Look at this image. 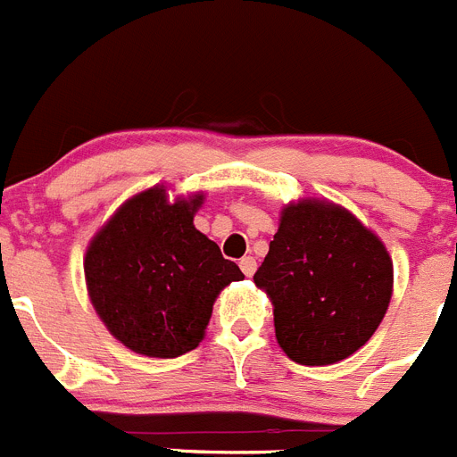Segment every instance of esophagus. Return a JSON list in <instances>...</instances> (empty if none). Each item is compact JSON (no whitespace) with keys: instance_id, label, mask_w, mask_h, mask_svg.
<instances>
[{"instance_id":"esophagus-1","label":"esophagus","mask_w":457,"mask_h":457,"mask_svg":"<svg viewBox=\"0 0 457 457\" xmlns=\"http://www.w3.org/2000/svg\"><path fill=\"white\" fill-rule=\"evenodd\" d=\"M239 267H241V271L245 273V276H253V273H255V269H257V262H255V257H241V262H239Z\"/></svg>"}]
</instances>
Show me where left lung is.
Segmentation results:
<instances>
[{"label": "left lung", "instance_id": "left-lung-1", "mask_svg": "<svg viewBox=\"0 0 457 457\" xmlns=\"http://www.w3.org/2000/svg\"><path fill=\"white\" fill-rule=\"evenodd\" d=\"M273 303L276 340L301 366L361 349L386 315L394 262L354 213L327 200L289 202L253 276Z\"/></svg>", "mask_w": 457, "mask_h": 457}]
</instances>
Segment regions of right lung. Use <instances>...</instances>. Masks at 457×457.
Segmentation results:
<instances>
[{
  "instance_id": "obj_1",
  "label": "right lung",
  "mask_w": 457,
  "mask_h": 457,
  "mask_svg": "<svg viewBox=\"0 0 457 457\" xmlns=\"http://www.w3.org/2000/svg\"><path fill=\"white\" fill-rule=\"evenodd\" d=\"M204 193L170 202L165 186L124 204L85 255L89 299L119 343L145 356L174 359L195 349L220 289L241 269L193 225Z\"/></svg>"
}]
</instances>
